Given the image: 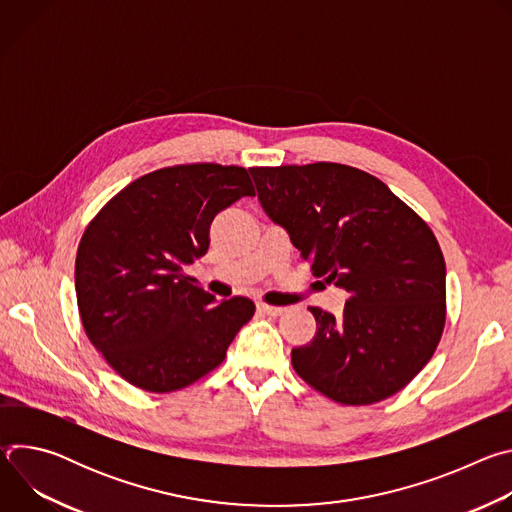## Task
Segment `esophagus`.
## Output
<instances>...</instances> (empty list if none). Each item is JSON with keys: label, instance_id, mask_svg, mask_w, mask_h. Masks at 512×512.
I'll use <instances>...</instances> for the list:
<instances>
[{"label": "esophagus", "instance_id": "esophagus-1", "mask_svg": "<svg viewBox=\"0 0 512 512\" xmlns=\"http://www.w3.org/2000/svg\"><path fill=\"white\" fill-rule=\"evenodd\" d=\"M257 308H259V312H263V314H267V316H279V314H283V310L285 308H279V306H269V304H257Z\"/></svg>", "mask_w": 512, "mask_h": 512}]
</instances>
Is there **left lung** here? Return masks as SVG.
Listing matches in <instances>:
<instances>
[{
  "instance_id": "1",
  "label": "left lung",
  "mask_w": 512,
  "mask_h": 512,
  "mask_svg": "<svg viewBox=\"0 0 512 512\" xmlns=\"http://www.w3.org/2000/svg\"><path fill=\"white\" fill-rule=\"evenodd\" d=\"M271 221L316 277L342 287V316L310 308L314 338L291 350L296 373L342 405L401 391L446 324V261L431 229L379 178L332 162L249 168Z\"/></svg>"
}]
</instances>
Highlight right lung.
Returning <instances> with one entry per match:
<instances>
[{
	"label": "right lung",
	"mask_w": 512,
	"mask_h": 512,
	"mask_svg": "<svg viewBox=\"0 0 512 512\" xmlns=\"http://www.w3.org/2000/svg\"><path fill=\"white\" fill-rule=\"evenodd\" d=\"M255 196L239 166L190 164L145 174L87 227L75 263L85 332L109 367L152 393L192 385L253 318L247 298H216L184 271L208 251L210 223Z\"/></svg>",
	"instance_id": "right-lung-1"
}]
</instances>
